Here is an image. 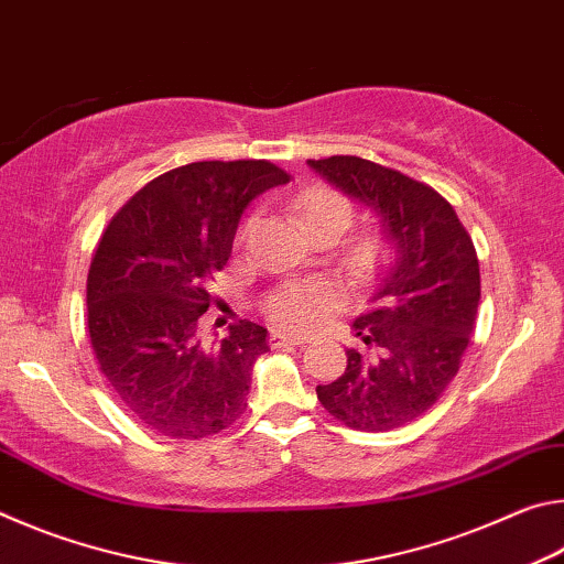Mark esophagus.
I'll return each mask as SVG.
<instances>
[{"label": "esophagus", "instance_id": "obj_1", "mask_svg": "<svg viewBox=\"0 0 564 564\" xmlns=\"http://www.w3.org/2000/svg\"><path fill=\"white\" fill-rule=\"evenodd\" d=\"M308 340L305 336H299V333H285V330H273L269 336V346L271 348H285V346H303Z\"/></svg>", "mask_w": 564, "mask_h": 564}]
</instances>
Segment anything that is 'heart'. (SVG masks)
Masks as SVG:
<instances>
[{
    "mask_svg": "<svg viewBox=\"0 0 564 564\" xmlns=\"http://www.w3.org/2000/svg\"><path fill=\"white\" fill-rule=\"evenodd\" d=\"M293 208L301 221L318 231V228H338L343 234L352 221V204L346 194L328 184H313L293 196ZM256 221L251 218L243 226V236L251 234ZM383 238L370 234L356 241L350 251V269L356 273H370L383 261ZM340 303V291L330 281H289L269 293L263 308L273 323L291 330L313 328L330 308Z\"/></svg>",
    "mask_w": 564,
    "mask_h": 564,
    "instance_id": "b5f03b06",
    "label": "heart"
}]
</instances>
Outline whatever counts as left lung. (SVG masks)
I'll list each match as a JSON object with an SVG mask.
<instances>
[{
	"label": "left lung",
	"instance_id": "8db88e82",
	"mask_svg": "<svg viewBox=\"0 0 564 564\" xmlns=\"http://www.w3.org/2000/svg\"><path fill=\"white\" fill-rule=\"evenodd\" d=\"M308 164L373 208L398 253L368 311L352 321L362 346L346 350V373L316 393L352 431H393L431 410L463 366L480 303L473 238L423 181L360 156Z\"/></svg>",
	"mask_w": 564,
	"mask_h": 564
}]
</instances>
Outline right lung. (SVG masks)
Masks as SVG:
<instances>
[{
	"instance_id": "add662e5",
	"label": "right lung",
	"mask_w": 564,
	"mask_h": 564,
	"mask_svg": "<svg viewBox=\"0 0 564 564\" xmlns=\"http://www.w3.org/2000/svg\"><path fill=\"white\" fill-rule=\"evenodd\" d=\"M291 176L265 159L194 161L137 191L104 228L87 275L91 350L111 395L149 431L198 441L246 410L269 330L206 338L208 293L246 206Z\"/></svg>"
}]
</instances>
